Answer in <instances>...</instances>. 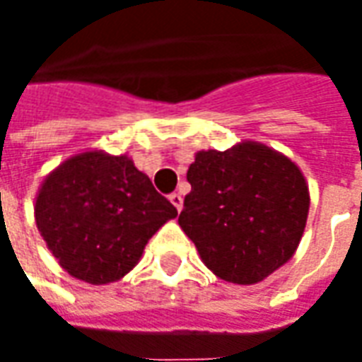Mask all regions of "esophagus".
<instances>
[{
  "instance_id": "obj_1",
  "label": "esophagus",
  "mask_w": 362,
  "mask_h": 362,
  "mask_svg": "<svg viewBox=\"0 0 362 362\" xmlns=\"http://www.w3.org/2000/svg\"><path fill=\"white\" fill-rule=\"evenodd\" d=\"M168 199H170V204L176 207V211H180V209H182V196H180V194H176V192H174V194H170V196H168Z\"/></svg>"
}]
</instances>
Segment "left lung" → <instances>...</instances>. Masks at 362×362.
<instances>
[{"instance_id":"1","label":"left lung","mask_w":362,"mask_h":362,"mask_svg":"<svg viewBox=\"0 0 362 362\" xmlns=\"http://www.w3.org/2000/svg\"><path fill=\"white\" fill-rule=\"evenodd\" d=\"M178 223L217 277L254 285L293 258L308 186L295 163L259 143L199 151Z\"/></svg>"}]
</instances>
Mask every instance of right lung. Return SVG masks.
I'll use <instances>...</instances> for the list:
<instances>
[{"label":"right lung","mask_w":362,"mask_h":362,"mask_svg":"<svg viewBox=\"0 0 362 362\" xmlns=\"http://www.w3.org/2000/svg\"><path fill=\"white\" fill-rule=\"evenodd\" d=\"M178 215L127 157L89 151L67 158L44 180L36 227L75 279L104 285L139 262L151 236Z\"/></svg>","instance_id":"add662e5"}]
</instances>
